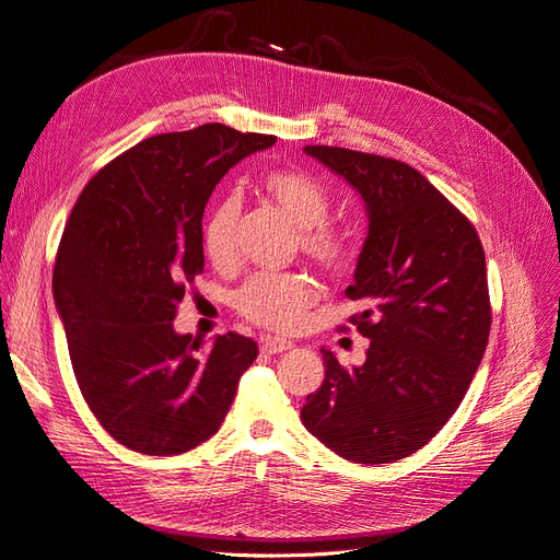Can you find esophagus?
Returning <instances> with one entry per match:
<instances>
[{"instance_id": "1", "label": "esophagus", "mask_w": 560, "mask_h": 560, "mask_svg": "<svg viewBox=\"0 0 560 560\" xmlns=\"http://www.w3.org/2000/svg\"><path fill=\"white\" fill-rule=\"evenodd\" d=\"M295 345H293V341L291 339H283V337H262L260 339V351L262 353H269V355H272V353H283V351H291Z\"/></svg>"}]
</instances>
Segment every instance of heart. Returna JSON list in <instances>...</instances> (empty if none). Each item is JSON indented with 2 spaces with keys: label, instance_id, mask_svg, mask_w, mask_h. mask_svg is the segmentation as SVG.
Wrapping results in <instances>:
<instances>
[{
  "label": "heart",
  "instance_id": "obj_1",
  "mask_svg": "<svg viewBox=\"0 0 560 560\" xmlns=\"http://www.w3.org/2000/svg\"><path fill=\"white\" fill-rule=\"evenodd\" d=\"M262 188L288 219L300 228V248L318 269L339 277L355 260L353 230L330 223L332 195L318 178L277 170L262 178ZM242 213L240 195H225L213 207L205 225V250L215 265H228L237 250V225ZM318 300L312 279L298 272H260L250 277L234 295L237 312L262 328L293 332L302 328Z\"/></svg>",
  "mask_w": 560,
  "mask_h": 560
}]
</instances>
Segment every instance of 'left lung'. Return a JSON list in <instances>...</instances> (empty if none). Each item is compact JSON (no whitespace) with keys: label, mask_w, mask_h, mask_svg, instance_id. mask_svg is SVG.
<instances>
[{"label":"left lung","mask_w":560,"mask_h":560,"mask_svg":"<svg viewBox=\"0 0 560 560\" xmlns=\"http://www.w3.org/2000/svg\"><path fill=\"white\" fill-rule=\"evenodd\" d=\"M304 151L368 205V240L347 295L365 302L349 323L370 349L360 368L323 349L326 378L300 417L351 463L400 460L458 409L489 345L483 246L470 219L405 162L339 147Z\"/></svg>","instance_id":"left-lung-1"}]
</instances>
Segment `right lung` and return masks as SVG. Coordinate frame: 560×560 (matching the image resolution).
Returning <instances> with one entry per match:
<instances>
[{"instance_id":"right-lung-1","label":"right lung","mask_w":560,"mask_h":560,"mask_svg":"<svg viewBox=\"0 0 560 560\" xmlns=\"http://www.w3.org/2000/svg\"><path fill=\"white\" fill-rule=\"evenodd\" d=\"M277 137L209 122L139 141L104 165L69 213L52 269L77 384L109 435L176 456L219 432L258 345L174 332L205 267L202 215L232 165Z\"/></svg>"}]
</instances>
